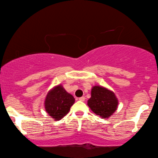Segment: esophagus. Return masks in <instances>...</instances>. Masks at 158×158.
<instances>
[{
    "instance_id": "1",
    "label": "esophagus",
    "mask_w": 158,
    "mask_h": 158,
    "mask_svg": "<svg viewBox=\"0 0 158 158\" xmlns=\"http://www.w3.org/2000/svg\"><path fill=\"white\" fill-rule=\"evenodd\" d=\"M79 101H85V97L83 96V97H81V98H79Z\"/></svg>"
}]
</instances>
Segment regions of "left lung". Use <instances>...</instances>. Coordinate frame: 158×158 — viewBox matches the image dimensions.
Masks as SVG:
<instances>
[{
    "mask_svg": "<svg viewBox=\"0 0 158 158\" xmlns=\"http://www.w3.org/2000/svg\"><path fill=\"white\" fill-rule=\"evenodd\" d=\"M88 106L95 114L102 118H109L116 111L118 100L111 90L101 85H94Z\"/></svg>",
    "mask_w": 158,
    "mask_h": 158,
    "instance_id": "left-lung-1",
    "label": "left lung"
}]
</instances>
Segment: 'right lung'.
<instances>
[{
  "mask_svg": "<svg viewBox=\"0 0 158 158\" xmlns=\"http://www.w3.org/2000/svg\"><path fill=\"white\" fill-rule=\"evenodd\" d=\"M74 103L73 95L67 92L61 84H58L47 93L44 105L49 116L55 121H59L68 114Z\"/></svg>",
  "mask_w": 158,
  "mask_h": 158,
  "instance_id": "add662e5",
  "label": "right lung"
}]
</instances>
